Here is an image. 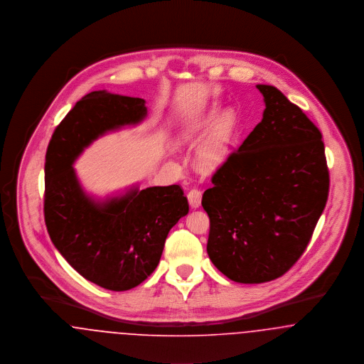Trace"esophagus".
<instances>
[{
    "label": "esophagus",
    "instance_id": "obj_1",
    "mask_svg": "<svg viewBox=\"0 0 364 364\" xmlns=\"http://www.w3.org/2000/svg\"><path fill=\"white\" fill-rule=\"evenodd\" d=\"M201 197H203V193L197 188H193L188 193V200H189L191 208H198L201 205Z\"/></svg>",
    "mask_w": 364,
    "mask_h": 364
}]
</instances>
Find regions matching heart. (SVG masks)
Segmentation results:
<instances>
[{"label": "heart", "instance_id": "1", "mask_svg": "<svg viewBox=\"0 0 364 364\" xmlns=\"http://www.w3.org/2000/svg\"><path fill=\"white\" fill-rule=\"evenodd\" d=\"M210 127V134L197 151L198 166L210 173L220 168L229 159L237 129V116L232 111L220 115V108L213 107L198 124L186 130L183 138H191L198 132H207Z\"/></svg>", "mask_w": 364, "mask_h": 364}]
</instances>
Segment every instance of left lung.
<instances>
[{"instance_id": "1", "label": "left lung", "mask_w": 364, "mask_h": 364, "mask_svg": "<svg viewBox=\"0 0 364 364\" xmlns=\"http://www.w3.org/2000/svg\"><path fill=\"white\" fill-rule=\"evenodd\" d=\"M256 87L263 119L212 175L201 201L210 262L240 284L277 279L300 259L330 183L319 129L277 87Z\"/></svg>"}]
</instances>
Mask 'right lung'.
<instances>
[{
  "mask_svg": "<svg viewBox=\"0 0 364 364\" xmlns=\"http://www.w3.org/2000/svg\"><path fill=\"white\" fill-rule=\"evenodd\" d=\"M145 100L92 92L61 120L45 161V223L61 256L87 281L123 291L157 267L168 231L188 215L179 185L130 189L102 203L89 197L73 167L100 135L146 116Z\"/></svg>",
  "mask_w": 364,
  "mask_h": 364,
  "instance_id": "obj_1",
  "label": "right lung"
}]
</instances>
